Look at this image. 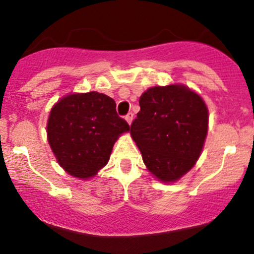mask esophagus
Wrapping results in <instances>:
<instances>
[{"mask_svg":"<svg viewBox=\"0 0 254 254\" xmlns=\"http://www.w3.org/2000/svg\"><path fill=\"white\" fill-rule=\"evenodd\" d=\"M132 117H134V115H132V113H129V114L125 115V120H127V124H129V125L132 123Z\"/></svg>","mask_w":254,"mask_h":254,"instance_id":"1","label":"esophagus"}]
</instances>
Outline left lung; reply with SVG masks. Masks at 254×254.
<instances>
[{
	"label": "left lung",
	"mask_w": 254,
	"mask_h": 254,
	"mask_svg": "<svg viewBox=\"0 0 254 254\" xmlns=\"http://www.w3.org/2000/svg\"><path fill=\"white\" fill-rule=\"evenodd\" d=\"M139 104L132 140L148 172L162 183H175L201 155L209 127L205 102L189 87L173 83L148 88Z\"/></svg>",
	"instance_id": "8db88e82"
}]
</instances>
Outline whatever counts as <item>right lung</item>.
Returning <instances> with one entry per match:
<instances>
[{
    "instance_id": "add662e5",
    "label": "right lung",
    "mask_w": 254,
    "mask_h": 254,
    "mask_svg": "<svg viewBox=\"0 0 254 254\" xmlns=\"http://www.w3.org/2000/svg\"><path fill=\"white\" fill-rule=\"evenodd\" d=\"M130 130L118 117L114 99L92 91L59 99L48 118L51 151L67 175L89 179L108 163L115 141Z\"/></svg>"
}]
</instances>
